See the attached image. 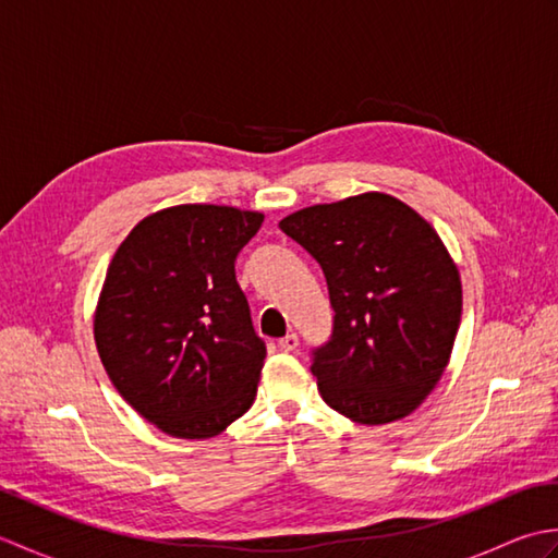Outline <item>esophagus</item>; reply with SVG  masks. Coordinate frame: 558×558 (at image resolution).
<instances>
[{
  "instance_id": "1",
  "label": "esophagus",
  "mask_w": 558,
  "mask_h": 558,
  "mask_svg": "<svg viewBox=\"0 0 558 558\" xmlns=\"http://www.w3.org/2000/svg\"><path fill=\"white\" fill-rule=\"evenodd\" d=\"M280 348L286 350V352L298 350L300 348V336L298 333H288L286 338H280Z\"/></svg>"
}]
</instances>
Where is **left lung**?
Returning <instances> with one entry per match:
<instances>
[{"label":"left lung","mask_w":558,"mask_h":558,"mask_svg":"<svg viewBox=\"0 0 558 558\" xmlns=\"http://www.w3.org/2000/svg\"><path fill=\"white\" fill-rule=\"evenodd\" d=\"M280 230L326 276L333 330L312 350L326 405L362 424L417 410L446 369L462 312L458 268L432 225L372 192L292 213Z\"/></svg>","instance_id":"left-lung-1"}]
</instances>
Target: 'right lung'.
Segmentation results:
<instances>
[{
  "mask_svg": "<svg viewBox=\"0 0 558 558\" xmlns=\"http://www.w3.org/2000/svg\"><path fill=\"white\" fill-rule=\"evenodd\" d=\"M264 216L174 206L129 232L110 260L96 345L141 417L177 438H208L252 408L266 342L234 276Z\"/></svg>",
  "mask_w": 558,
  "mask_h": 558,
  "instance_id": "1",
  "label": "right lung"
}]
</instances>
